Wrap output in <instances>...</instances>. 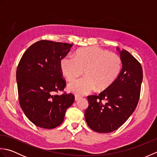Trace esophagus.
<instances>
[{"mask_svg":"<svg viewBox=\"0 0 157 157\" xmlns=\"http://www.w3.org/2000/svg\"><path fill=\"white\" fill-rule=\"evenodd\" d=\"M80 98H81V96H78V95H75V101H78V100L80 99Z\"/></svg>","mask_w":157,"mask_h":157,"instance_id":"obj_1","label":"esophagus"}]
</instances>
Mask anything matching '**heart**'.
Returning <instances> with one entry per match:
<instances>
[{"instance_id":"heart-1","label":"heart","mask_w":157,"mask_h":157,"mask_svg":"<svg viewBox=\"0 0 157 157\" xmlns=\"http://www.w3.org/2000/svg\"><path fill=\"white\" fill-rule=\"evenodd\" d=\"M63 75L69 82L80 76L85 77L71 82L68 90L76 95H84L96 88V91L108 89L117 79L122 69L120 56L99 48L87 47L78 50L75 57L66 56L61 61Z\"/></svg>"}]
</instances>
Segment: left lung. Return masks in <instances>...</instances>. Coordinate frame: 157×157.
Instances as JSON below:
<instances>
[{
    "instance_id": "left-lung-1",
    "label": "left lung",
    "mask_w": 157,
    "mask_h": 157,
    "mask_svg": "<svg viewBox=\"0 0 157 157\" xmlns=\"http://www.w3.org/2000/svg\"><path fill=\"white\" fill-rule=\"evenodd\" d=\"M117 51L122 60L117 79L98 95L88 96L85 119L96 132L110 133L120 128L134 113L140 98L143 79L140 63L125 50Z\"/></svg>"
}]
</instances>
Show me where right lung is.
Here are the masks:
<instances>
[{
    "mask_svg": "<svg viewBox=\"0 0 157 157\" xmlns=\"http://www.w3.org/2000/svg\"><path fill=\"white\" fill-rule=\"evenodd\" d=\"M73 44L40 40L26 50L17 69L19 101L23 113L34 125L52 129L63 121L65 112L74 102V95L62 91L66 86L61 59Z\"/></svg>",
    "mask_w": 157,
    "mask_h": 157,
    "instance_id": "obj_1",
    "label": "right lung"
}]
</instances>
